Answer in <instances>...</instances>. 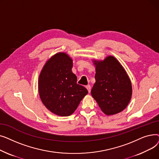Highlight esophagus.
Returning <instances> with one entry per match:
<instances>
[{
	"label": "esophagus",
	"mask_w": 159,
	"mask_h": 159,
	"mask_svg": "<svg viewBox=\"0 0 159 159\" xmlns=\"http://www.w3.org/2000/svg\"><path fill=\"white\" fill-rule=\"evenodd\" d=\"M86 88H87V89L88 90V92L89 93H90L91 92V86L90 85H88V86H86Z\"/></svg>",
	"instance_id": "esophagus-1"
}]
</instances>
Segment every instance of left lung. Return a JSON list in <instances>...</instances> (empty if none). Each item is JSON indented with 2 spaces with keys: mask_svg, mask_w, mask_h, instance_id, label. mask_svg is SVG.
Listing matches in <instances>:
<instances>
[{
  "mask_svg": "<svg viewBox=\"0 0 159 159\" xmlns=\"http://www.w3.org/2000/svg\"><path fill=\"white\" fill-rule=\"evenodd\" d=\"M95 83L91 93L101 110L106 115L123 111L132 94L131 81L123 67L112 56L104 61L95 62Z\"/></svg>",
  "mask_w": 159,
  "mask_h": 159,
  "instance_id": "left-lung-1",
  "label": "left lung"
}]
</instances>
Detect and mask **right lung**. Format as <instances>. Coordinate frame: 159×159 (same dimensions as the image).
I'll return each instance as SVG.
<instances>
[{"mask_svg": "<svg viewBox=\"0 0 159 159\" xmlns=\"http://www.w3.org/2000/svg\"><path fill=\"white\" fill-rule=\"evenodd\" d=\"M71 58L64 53L55 54L46 63L39 79L41 101L46 108L59 116H69L88 93L77 83L71 71Z\"/></svg>", "mask_w": 159, "mask_h": 159, "instance_id": "obj_1", "label": "right lung"}]
</instances>
